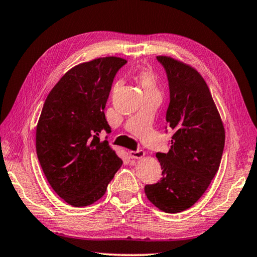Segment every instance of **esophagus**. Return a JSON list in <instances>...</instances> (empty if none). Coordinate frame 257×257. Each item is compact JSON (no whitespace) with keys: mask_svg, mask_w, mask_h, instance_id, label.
Instances as JSON below:
<instances>
[{"mask_svg":"<svg viewBox=\"0 0 257 257\" xmlns=\"http://www.w3.org/2000/svg\"><path fill=\"white\" fill-rule=\"evenodd\" d=\"M129 155H130V158L134 159V160H139V159L144 158L145 152L144 151H141V150H138V151H130Z\"/></svg>","mask_w":257,"mask_h":257,"instance_id":"34e87169","label":"esophagus"}]
</instances>
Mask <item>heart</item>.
Instances as JSON below:
<instances>
[{"label":"heart","instance_id":"obj_1","mask_svg":"<svg viewBox=\"0 0 257 257\" xmlns=\"http://www.w3.org/2000/svg\"><path fill=\"white\" fill-rule=\"evenodd\" d=\"M138 80L144 93L158 92V78L150 70H143L139 72Z\"/></svg>","mask_w":257,"mask_h":257}]
</instances>
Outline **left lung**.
Returning a JSON list of instances; mask_svg holds the SVG:
<instances>
[{"label": "left lung", "instance_id": "obj_1", "mask_svg": "<svg viewBox=\"0 0 257 257\" xmlns=\"http://www.w3.org/2000/svg\"><path fill=\"white\" fill-rule=\"evenodd\" d=\"M158 60L169 80L167 122L173 135L168 153H156L163 177L154 185H146L145 195L161 211L179 213L202 197L216 175L225 134L201 73L170 56L159 55Z\"/></svg>", "mask_w": 257, "mask_h": 257}]
</instances>
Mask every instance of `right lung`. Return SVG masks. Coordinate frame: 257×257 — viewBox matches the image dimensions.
<instances>
[{
    "label": "right lung",
    "mask_w": 257,
    "mask_h": 257,
    "mask_svg": "<svg viewBox=\"0 0 257 257\" xmlns=\"http://www.w3.org/2000/svg\"><path fill=\"white\" fill-rule=\"evenodd\" d=\"M127 61L105 56L78 64L56 82L36 127V153L52 188L72 206L98 201L122 164L99 133L115 73Z\"/></svg>",
    "instance_id": "add662e5"
}]
</instances>
